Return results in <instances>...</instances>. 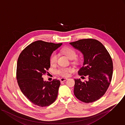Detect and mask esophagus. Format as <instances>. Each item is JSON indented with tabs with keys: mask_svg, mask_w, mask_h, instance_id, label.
Wrapping results in <instances>:
<instances>
[{
	"mask_svg": "<svg viewBox=\"0 0 125 125\" xmlns=\"http://www.w3.org/2000/svg\"><path fill=\"white\" fill-rule=\"evenodd\" d=\"M68 79L67 78H62L60 79V81L61 82H64L65 81H66V80H67Z\"/></svg>",
	"mask_w": 125,
	"mask_h": 125,
	"instance_id": "34e87169",
	"label": "esophagus"
}]
</instances>
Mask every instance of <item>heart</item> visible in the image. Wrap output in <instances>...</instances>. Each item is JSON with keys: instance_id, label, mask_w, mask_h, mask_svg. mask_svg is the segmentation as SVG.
<instances>
[{"instance_id": "heart-1", "label": "heart", "mask_w": 125, "mask_h": 125, "mask_svg": "<svg viewBox=\"0 0 125 125\" xmlns=\"http://www.w3.org/2000/svg\"><path fill=\"white\" fill-rule=\"evenodd\" d=\"M62 52L66 55L69 59L73 60V63H77L78 62V60L76 58V51L73 48L69 47L64 48L62 50ZM58 59V55L57 53L56 52L53 53L49 59L50 63L51 65H55L57 62ZM72 71V69L70 67H62L57 70V73L61 76L66 77L69 76V73Z\"/></svg>"}]
</instances>
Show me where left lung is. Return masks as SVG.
<instances>
[{
	"instance_id": "obj_1",
	"label": "left lung",
	"mask_w": 125,
	"mask_h": 125,
	"mask_svg": "<svg viewBox=\"0 0 125 125\" xmlns=\"http://www.w3.org/2000/svg\"><path fill=\"white\" fill-rule=\"evenodd\" d=\"M70 44L84 55L83 66L78 71L82 78L75 79L74 94L85 103L94 102L102 97L108 89L113 74L112 58L104 45L92 38L80 39Z\"/></svg>"
}]
</instances>
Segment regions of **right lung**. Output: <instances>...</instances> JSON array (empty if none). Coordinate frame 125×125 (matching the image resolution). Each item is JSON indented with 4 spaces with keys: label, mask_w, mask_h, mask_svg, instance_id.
Masks as SVG:
<instances>
[{
    "label": "right lung",
    "mask_w": 125,
    "mask_h": 125,
    "mask_svg": "<svg viewBox=\"0 0 125 125\" xmlns=\"http://www.w3.org/2000/svg\"><path fill=\"white\" fill-rule=\"evenodd\" d=\"M62 44L36 41L25 48L19 55L16 70L18 85L22 94L36 105L49 106L57 97L60 81L56 79L44 82L42 76L50 67L51 54Z\"/></svg>",
    "instance_id": "right-lung-1"
}]
</instances>
